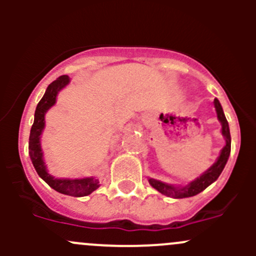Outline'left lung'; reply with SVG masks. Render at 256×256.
Instances as JSON below:
<instances>
[{
    "label": "left lung",
    "mask_w": 256,
    "mask_h": 256,
    "mask_svg": "<svg viewBox=\"0 0 256 256\" xmlns=\"http://www.w3.org/2000/svg\"><path fill=\"white\" fill-rule=\"evenodd\" d=\"M214 106H216V115H218V120L222 124V134L226 138V146L223 147L220 152V156L218 157L216 164L207 170L202 176H200L197 180H194L193 182H190V184L186 186V187H174V186L166 184V183H162L160 180H152L150 178L148 182L154 190H158L162 194L167 196V197L172 198H187V197H193V196L198 194L202 190H204L209 184L216 180V178L220 176L222 171L226 167V161L229 158V154H230V131H229V125L228 121H226V115H224L223 109H222V105L219 102L218 99H214Z\"/></svg>",
    "instance_id": "1"
}]
</instances>
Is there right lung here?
<instances>
[{
    "label": "right lung",
    "mask_w": 256,
    "mask_h": 256,
    "mask_svg": "<svg viewBox=\"0 0 256 256\" xmlns=\"http://www.w3.org/2000/svg\"><path fill=\"white\" fill-rule=\"evenodd\" d=\"M69 82L68 76H62L56 78L53 82L48 85L44 95L38 102L34 112V121H33L32 128L30 134V156L32 160V164L37 171L38 176L42 178L46 183H48L49 187L56 190V192L62 194L72 196V197H84V196L90 194L99 187V182L94 178H80V180H58V178L52 177L47 172L44 161H43V152L40 148V134L44 128V115L49 108L56 104V94L59 90L63 89Z\"/></svg>",
    "instance_id": "right-lung-1"
}]
</instances>
